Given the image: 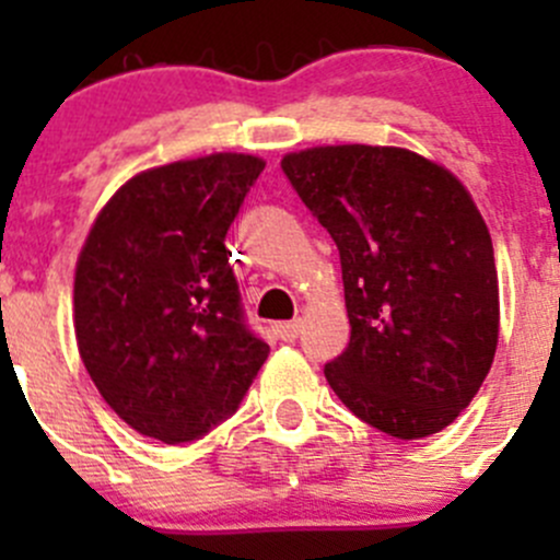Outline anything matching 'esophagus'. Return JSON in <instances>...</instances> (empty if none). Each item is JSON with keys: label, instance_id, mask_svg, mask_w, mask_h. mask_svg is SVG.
<instances>
[{"label": "esophagus", "instance_id": "obj_1", "mask_svg": "<svg viewBox=\"0 0 560 560\" xmlns=\"http://www.w3.org/2000/svg\"><path fill=\"white\" fill-rule=\"evenodd\" d=\"M276 336L281 338V341H295L298 332H301V319H292V322H279V325H273Z\"/></svg>", "mask_w": 560, "mask_h": 560}]
</instances>
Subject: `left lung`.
I'll return each instance as SVG.
<instances>
[{
  "mask_svg": "<svg viewBox=\"0 0 560 560\" xmlns=\"http://www.w3.org/2000/svg\"><path fill=\"white\" fill-rule=\"evenodd\" d=\"M341 254L349 347L325 376L395 439L444 431L499 347V273L477 202L444 165L398 145H314L281 160Z\"/></svg>",
  "mask_w": 560,
  "mask_h": 560,
  "instance_id": "obj_1",
  "label": "left lung"
}]
</instances>
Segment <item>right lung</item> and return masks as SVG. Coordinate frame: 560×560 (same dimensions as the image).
I'll list each match as a JSON object with an SVG mask.
<instances>
[{"label": "right lung", "instance_id": "right-lung-1", "mask_svg": "<svg viewBox=\"0 0 560 560\" xmlns=\"http://www.w3.org/2000/svg\"><path fill=\"white\" fill-rule=\"evenodd\" d=\"M254 154L151 167L100 208L75 265L78 352L105 404L143 436L200 439L238 409L270 347L246 330L224 246Z\"/></svg>", "mask_w": 560, "mask_h": 560}]
</instances>
